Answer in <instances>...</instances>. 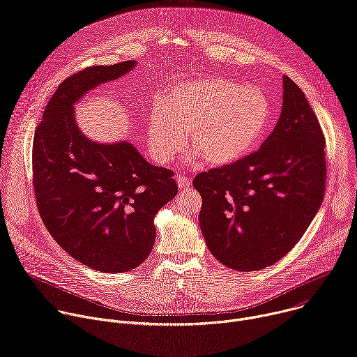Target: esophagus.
I'll return each mask as SVG.
<instances>
[{"label":"esophagus","mask_w":357,"mask_h":357,"mask_svg":"<svg viewBox=\"0 0 357 357\" xmlns=\"http://www.w3.org/2000/svg\"><path fill=\"white\" fill-rule=\"evenodd\" d=\"M176 183H178L179 189H188V188H190V185H192V179H189V178L183 176V175H179V176L176 178Z\"/></svg>","instance_id":"esophagus-1"}]
</instances>
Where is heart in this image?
<instances>
[{
  "label": "heart",
  "instance_id": "heart-1",
  "mask_svg": "<svg viewBox=\"0 0 357 357\" xmlns=\"http://www.w3.org/2000/svg\"><path fill=\"white\" fill-rule=\"evenodd\" d=\"M161 107L146 121V144L152 158L167 164L190 144L211 165H227L248 155L271 123V103L257 86L211 76L179 82L161 96Z\"/></svg>",
  "mask_w": 357,
  "mask_h": 357
}]
</instances>
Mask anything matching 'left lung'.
Returning <instances> with one entry per match:
<instances>
[{
  "label": "left lung",
  "instance_id": "obj_1",
  "mask_svg": "<svg viewBox=\"0 0 357 357\" xmlns=\"http://www.w3.org/2000/svg\"><path fill=\"white\" fill-rule=\"evenodd\" d=\"M282 110L257 152L193 179L202 196L199 223L223 266L256 271L299 241L325 192V137L303 91L282 77Z\"/></svg>",
  "mask_w": 357,
  "mask_h": 357
}]
</instances>
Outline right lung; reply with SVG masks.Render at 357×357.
Instances as JSON below:
<instances>
[{"instance_id": "obj_1", "label": "right lung", "mask_w": 357, "mask_h": 357, "mask_svg": "<svg viewBox=\"0 0 357 357\" xmlns=\"http://www.w3.org/2000/svg\"><path fill=\"white\" fill-rule=\"evenodd\" d=\"M135 66L126 61L68 77L33 137V189L43 225L69 256L109 274L145 261L155 243L154 219L178 193L174 172L151 165L131 142L93 141L76 123L75 106L87 91Z\"/></svg>"}]
</instances>
